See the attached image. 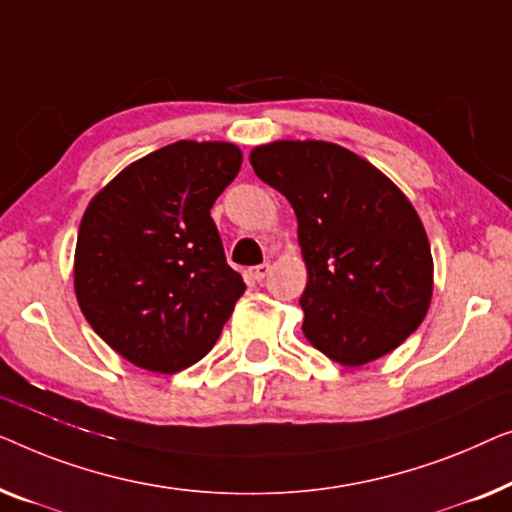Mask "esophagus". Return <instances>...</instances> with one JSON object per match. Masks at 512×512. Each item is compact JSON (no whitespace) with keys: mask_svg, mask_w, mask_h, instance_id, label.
Instances as JSON below:
<instances>
[{"mask_svg":"<svg viewBox=\"0 0 512 512\" xmlns=\"http://www.w3.org/2000/svg\"><path fill=\"white\" fill-rule=\"evenodd\" d=\"M269 271H271L269 264H257V266H253V269H250V276H253L257 283H262V280L269 276Z\"/></svg>","mask_w":512,"mask_h":512,"instance_id":"obj_1","label":"esophagus"}]
</instances>
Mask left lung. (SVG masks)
<instances>
[{
    "instance_id": "8db88e82",
    "label": "left lung",
    "mask_w": 512,
    "mask_h": 512,
    "mask_svg": "<svg viewBox=\"0 0 512 512\" xmlns=\"http://www.w3.org/2000/svg\"><path fill=\"white\" fill-rule=\"evenodd\" d=\"M250 164L297 213L308 341L343 366L399 348L420 327L434 290L427 232L406 194L327 141L266 143Z\"/></svg>"
}]
</instances>
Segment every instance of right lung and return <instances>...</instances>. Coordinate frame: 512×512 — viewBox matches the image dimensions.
Masks as SVG:
<instances>
[{
  "label": "right lung",
  "instance_id": "add662e5",
  "mask_svg": "<svg viewBox=\"0 0 512 512\" xmlns=\"http://www.w3.org/2000/svg\"><path fill=\"white\" fill-rule=\"evenodd\" d=\"M241 160L234 143L176 141L122 169L85 208L76 299L127 362L157 373L199 362L246 292L211 218Z\"/></svg>",
  "mask_w": 512,
  "mask_h": 512
}]
</instances>
